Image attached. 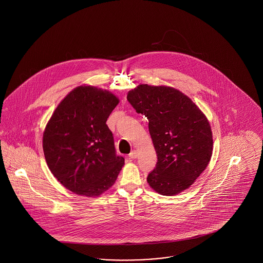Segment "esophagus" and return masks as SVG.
Returning <instances> with one entry per match:
<instances>
[{
    "mask_svg": "<svg viewBox=\"0 0 263 263\" xmlns=\"http://www.w3.org/2000/svg\"><path fill=\"white\" fill-rule=\"evenodd\" d=\"M138 153L136 151H132L130 154H129V159H131V160H135L136 158H137Z\"/></svg>",
    "mask_w": 263,
    "mask_h": 263,
    "instance_id": "esophagus-1",
    "label": "esophagus"
}]
</instances>
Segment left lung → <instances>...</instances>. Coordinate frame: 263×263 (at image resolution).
I'll return each instance as SVG.
<instances>
[{
    "mask_svg": "<svg viewBox=\"0 0 263 263\" xmlns=\"http://www.w3.org/2000/svg\"><path fill=\"white\" fill-rule=\"evenodd\" d=\"M127 100L149 120L158 162L147 181L156 192L172 196L190 187L211 160V126L200 108L180 90L139 85Z\"/></svg>",
    "mask_w": 263,
    "mask_h": 263,
    "instance_id": "obj_1",
    "label": "left lung"
}]
</instances>
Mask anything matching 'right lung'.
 Instances as JSON below:
<instances>
[{
	"label": "right lung",
	"instance_id": "right-lung-1",
	"mask_svg": "<svg viewBox=\"0 0 263 263\" xmlns=\"http://www.w3.org/2000/svg\"><path fill=\"white\" fill-rule=\"evenodd\" d=\"M118 102L109 90L77 87L61 100L45 127L42 146L47 165L64 187L78 195L100 196L112 186L124 165L106 125Z\"/></svg>",
	"mask_w": 263,
	"mask_h": 263
}]
</instances>
